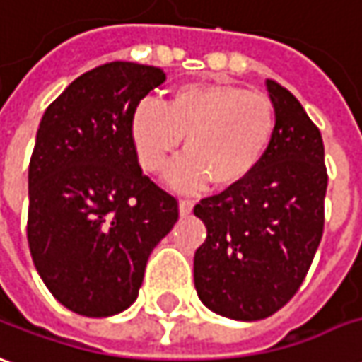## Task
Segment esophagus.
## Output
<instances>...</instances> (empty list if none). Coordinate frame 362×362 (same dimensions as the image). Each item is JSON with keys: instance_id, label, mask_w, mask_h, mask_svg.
<instances>
[{"instance_id": "1", "label": "esophagus", "mask_w": 362, "mask_h": 362, "mask_svg": "<svg viewBox=\"0 0 362 362\" xmlns=\"http://www.w3.org/2000/svg\"><path fill=\"white\" fill-rule=\"evenodd\" d=\"M192 208H194V204L190 200H180L178 204V210H180V216L182 218H186V216H190L192 214Z\"/></svg>"}]
</instances>
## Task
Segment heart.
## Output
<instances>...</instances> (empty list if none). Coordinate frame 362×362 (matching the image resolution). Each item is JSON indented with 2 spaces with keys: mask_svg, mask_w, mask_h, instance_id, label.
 <instances>
[{
  "mask_svg": "<svg viewBox=\"0 0 362 362\" xmlns=\"http://www.w3.org/2000/svg\"><path fill=\"white\" fill-rule=\"evenodd\" d=\"M274 134L272 98L212 81L174 88L164 105L144 100L130 120L140 166L150 174L166 170L184 139V156L168 176L182 192L208 182L214 188L242 184L264 162Z\"/></svg>",
  "mask_w": 362,
  "mask_h": 362,
  "instance_id": "heart-1",
  "label": "heart"
}]
</instances>
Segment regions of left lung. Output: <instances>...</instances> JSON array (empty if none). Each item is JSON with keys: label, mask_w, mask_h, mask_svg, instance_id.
<instances>
[{"label": "left lung", "mask_w": 362, "mask_h": 362, "mask_svg": "<svg viewBox=\"0 0 362 362\" xmlns=\"http://www.w3.org/2000/svg\"><path fill=\"white\" fill-rule=\"evenodd\" d=\"M274 142L247 180L204 198L194 214L206 242L194 253V285L218 315L259 321L303 284L325 223L327 168L321 132L301 103L267 78Z\"/></svg>", "instance_id": "1"}]
</instances>
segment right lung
Masks as SVG:
<instances>
[{
	"mask_svg": "<svg viewBox=\"0 0 362 362\" xmlns=\"http://www.w3.org/2000/svg\"><path fill=\"white\" fill-rule=\"evenodd\" d=\"M166 81L115 61L81 75L41 119L29 162L27 242L47 289L85 317L136 301L152 250L178 202L142 174L130 139L139 103Z\"/></svg>",
	"mask_w": 362,
	"mask_h": 362,
	"instance_id": "add662e5",
	"label": "right lung"
}]
</instances>
